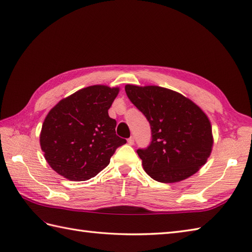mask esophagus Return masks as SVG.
Instances as JSON below:
<instances>
[{"label":"esophagus","mask_w":252,"mask_h":252,"mask_svg":"<svg viewBox=\"0 0 252 252\" xmlns=\"http://www.w3.org/2000/svg\"><path fill=\"white\" fill-rule=\"evenodd\" d=\"M127 144H128V145H131V146H132V145H134V137H133V136H131L130 138L127 139Z\"/></svg>","instance_id":"esophagus-1"}]
</instances>
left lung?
<instances>
[{
	"instance_id": "8db88e82",
	"label": "left lung",
	"mask_w": 252,
	"mask_h": 252,
	"mask_svg": "<svg viewBox=\"0 0 252 252\" xmlns=\"http://www.w3.org/2000/svg\"><path fill=\"white\" fill-rule=\"evenodd\" d=\"M126 93L149 121L151 142L137 149L143 167L159 183L192 176L212 153V126L205 113L183 94L158 86H126Z\"/></svg>"
}]
</instances>
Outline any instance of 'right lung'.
Wrapping results in <instances>:
<instances>
[{
  "label": "right lung",
  "mask_w": 252,
  "mask_h": 252,
  "mask_svg": "<svg viewBox=\"0 0 252 252\" xmlns=\"http://www.w3.org/2000/svg\"><path fill=\"white\" fill-rule=\"evenodd\" d=\"M119 88L95 85L61 99L51 108L40 132L45 159L61 176L90 179L109 164L116 149L126 140L117 136L108 109Z\"/></svg>",
  "instance_id": "1"
}]
</instances>
